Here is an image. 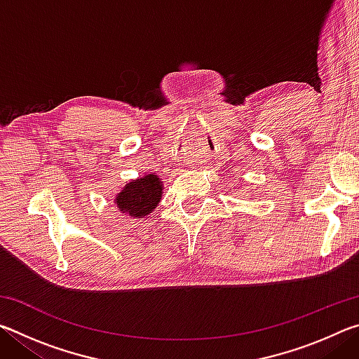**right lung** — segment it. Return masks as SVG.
Listing matches in <instances>:
<instances>
[{"mask_svg":"<svg viewBox=\"0 0 359 359\" xmlns=\"http://www.w3.org/2000/svg\"><path fill=\"white\" fill-rule=\"evenodd\" d=\"M163 182L155 174H145L142 177L130 182L123 187L117 196L115 204L121 214L133 218H144L161 201Z\"/></svg>","mask_w":359,"mask_h":359,"instance_id":"add662e5","label":"right lung"}]
</instances>
